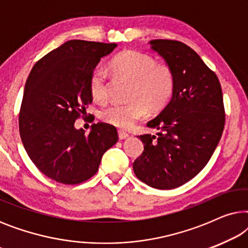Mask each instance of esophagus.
Listing matches in <instances>:
<instances>
[{
    "label": "esophagus",
    "mask_w": 248,
    "mask_h": 248,
    "mask_svg": "<svg viewBox=\"0 0 248 248\" xmlns=\"http://www.w3.org/2000/svg\"><path fill=\"white\" fill-rule=\"evenodd\" d=\"M118 138H120V140H125L128 138V133L125 131H118Z\"/></svg>",
    "instance_id": "obj_1"
}]
</instances>
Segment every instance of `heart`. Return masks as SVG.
Instances as JSON below:
<instances>
[{
  "label": "heart",
  "mask_w": 248,
  "mask_h": 248,
  "mask_svg": "<svg viewBox=\"0 0 248 248\" xmlns=\"http://www.w3.org/2000/svg\"><path fill=\"white\" fill-rule=\"evenodd\" d=\"M117 76L131 81L130 100L111 104L100 113L101 120L116 127L127 128L150 111H158L170 100L175 89L172 70L166 64H157L154 57L138 50H124L110 61ZM90 93L94 99L107 98L108 74L101 66L94 67L90 77Z\"/></svg>",
  "instance_id": "b5f03b06"
}]
</instances>
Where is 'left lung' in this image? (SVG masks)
I'll use <instances>...</instances> for the list:
<instances>
[{
	"instance_id": "8db88e82",
	"label": "left lung",
	"mask_w": 248,
	"mask_h": 248,
	"mask_svg": "<svg viewBox=\"0 0 248 248\" xmlns=\"http://www.w3.org/2000/svg\"><path fill=\"white\" fill-rule=\"evenodd\" d=\"M150 48L174 72L171 99L148 127L155 135H140L144 150L133 170L145 184L158 189L178 187L204 168L225 126L222 90L216 73L201 57L177 40L155 39Z\"/></svg>"
}]
</instances>
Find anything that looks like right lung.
<instances>
[{
  "label": "right lung",
  "instance_id": "right-lung-1",
  "mask_svg": "<svg viewBox=\"0 0 248 248\" xmlns=\"http://www.w3.org/2000/svg\"><path fill=\"white\" fill-rule=\"evenodd\" d=\"M117 44L69 40L40 59L27 79L19 130L37 168L62 184H79L96 174L103 155L118 140L116 127L93 124L76 128L93 101L90 77Z\"/></svg>",
  "mask_w": 248,
  "mask_h": 248
}]
</instances>
